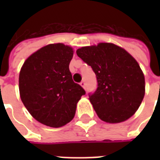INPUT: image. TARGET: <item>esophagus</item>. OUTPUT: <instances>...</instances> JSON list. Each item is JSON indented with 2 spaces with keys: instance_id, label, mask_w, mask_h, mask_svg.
I'll list each match as a JSON object with an SVG mask.
<instances>
[{
  "instance_id": "esophagus-1",
  "label": "esophagus",
  "mask_w": 160,
  "mask_h": 160,
  "mask_svg": "<svg viewBox=\"0 0 160 160\" xmlns=\"http://www.w3.org/2000/svg\"><path fill=\"white\" fill-rule=\"evenodd\" d=\"M80 85L82 86L84 89H85V80H82L81 82H80Z\"/></svg>"
}]
</instances>
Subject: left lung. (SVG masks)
Listing matches in <instances>:
<instances>
[{
  "label": "left lung",
  "instance_id": "8db88e82",
  "mask_svg": "<svg viewBox=\"0 0 160 160\" xmlns=\"http://www.w3.org/2000/svg\"><path fill=\"white\" fill-rule=\"evenodd\" d=\"M76 54L96 75L97 88L89 99L99 118L108 123L130 118L145 91L144 74L134 57L110 43L82 47Z\"/></svg>",
  "mask_w": 160,
  "mask_h": 160
}]
</instances>
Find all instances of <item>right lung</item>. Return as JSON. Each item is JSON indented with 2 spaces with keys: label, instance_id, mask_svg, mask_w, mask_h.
<instances>
[{
  "label": "right lung",
  "instance_id": "right-lung-1",
  "mask_svg": "<svg viewBox=\"0 0 160 160\" xmlns=\"http://www.w3.org/2000/svg\"><path fill=\"white\" fill-rule=\"evenodd\" d=\"M71 47L51 44L25 61L19 76L21 99L29 113L41 124L59 128L72 120L85 90L72 80L69 65Z\"/></svg>",
  "mask_w": 160,
  "mask_h": 160
}]
</instances>
